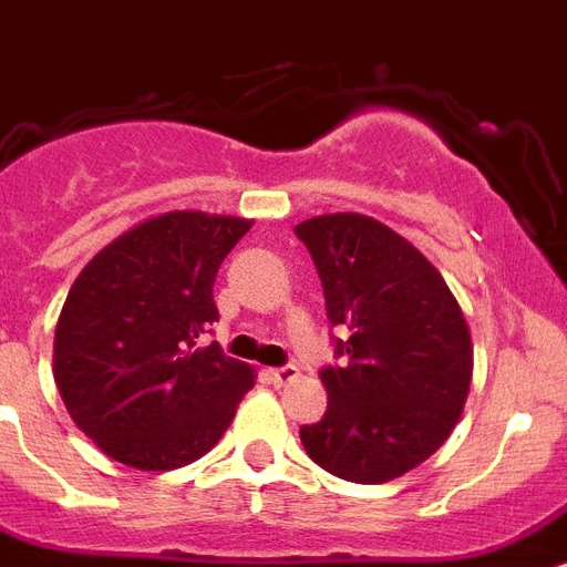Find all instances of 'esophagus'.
Wrapping results in <instances>:
<instances>
[{
	"instance_id": "esophagus-1",
	"label": "esophagus",
	"mask_w": 567,
	"mask_h": 567,
	"mask_svg": "<svg viewBox=\"0 0 567 567\" xmlns=\"http://www.w3.org/2000/svg\"><path fill=\"white\" fill-rule=\"evenodd\" d=\"M268 378L274 386H288L299 378V369L297 365H279V369H268Z\"/></svg>"
}]
</instances>
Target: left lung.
<instances>
[{"instance_id": "8db88e82", "label": "left lung", "mask_w": 567, "mask_h": 567, "mask_svg": "<svg viewBox=\"0 0 567 567\" xmlns=\"http://www.w3.org/2000/svg\"><path fill=\"white\" fill-rule=\"evenodd\" d=\"M320 270L342 365L322 369L328 409L299 437L322 470L357 484L401 478L453 435L473 337L444 276L401 233L363 213L297 225Z\"/></svg>"}]
</instances>
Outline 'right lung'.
I'll use <instances>...</instances> for the list:
<instances>
[{
    "instance_id": "obj_1",
    "label": "right lung",
    "mask_w": 567,
    "mask_h": 567,
    "mask_svg": "<svg viewBox=\"0 0 567 567\" xmlns=\"http://www.w3.org/2000/svg\"><path fill=\"white\" fill-rule=\"evenodd\" d=\"M250 218L173 210L121 233L71 285L54 380L71 421L144 473L210 453L254 389V365L198 337L218 320L213 282Z\"/></svg>"
}]
</instances>
